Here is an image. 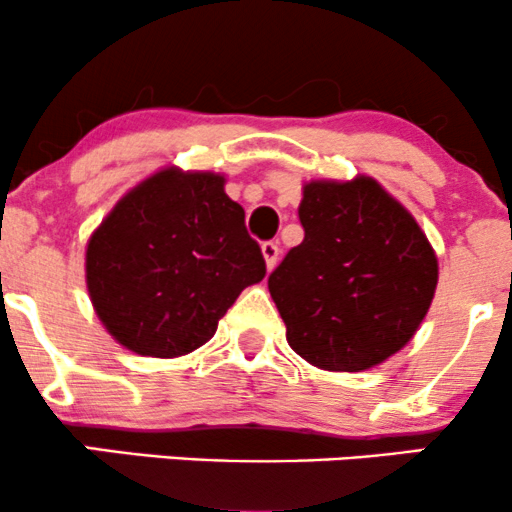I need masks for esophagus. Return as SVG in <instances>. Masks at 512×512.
Segmentation results:
<instances>
[{
	"label": "esophagus",
	"instance_id": "esophagus-1",
	"mask_svg": "<svg viewBox=\"0 0 512 512\" xmlns=\"http://www.w3.org/2000/svg\"><path fill=\"white\" fill-rule=\"evenodd\" d=\"M262 255H264V262H267V267L274 269L276 262H279V243H276V240H267V243H262Z\"/></svg>",
	"mask_w": 512,
	"mask_h": 512
}]
</instances>
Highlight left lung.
I'll use <instances>...</instances> for the list:
<instances>
[{"mask_svg": "<svg viewBox=\"0 0 512 512\" xmlns=\"http://www.w3.org/2000/svg\"><path fill=\"white\" fill-rule=\"evenodd\" d=\"M305 238L269 274L286 339L325 370H366L419 330L438 260L402 204L370 178L310 182L298 207Z\"/></svg>", "mask_w": 512, "mask_h": 512, "instance_id": "1", "label": "left lung"}]
</instances>
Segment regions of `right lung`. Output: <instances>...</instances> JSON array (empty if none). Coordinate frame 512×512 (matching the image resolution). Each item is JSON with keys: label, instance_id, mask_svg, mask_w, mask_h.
I'll use <instances>...</instances> for the list:
<instances>
[{"label": "right lung", "instance_id": "1", "mask_svg": "<svg viewBox=\"0 0 512 512\" xmlns=\"http://www.w3.org/2000/svg\"><path fill=\"white\" fill-rule=\"evenodd\" d=\"M267 274L245 211L214 173L168 168L101 223L86 250L93 308L142 356L190 354L214 337L245 286Z\"/></svg>", "mask_w": 512, "mask_h": 512}]
</instances>
